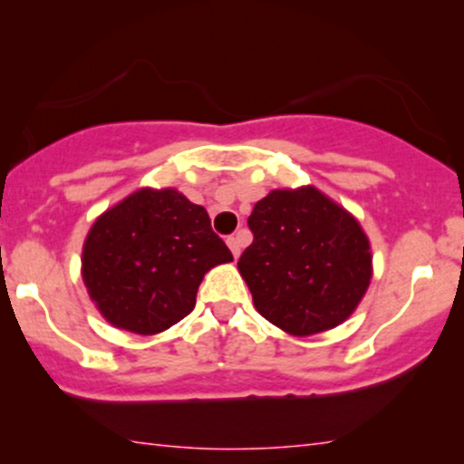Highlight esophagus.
<instances>
[{
	"label": "esophagus",
	"mask_w": 464,
	"mask_h": 464,
	"mask_svg": "<svg viewBox=\"0 0 464 464\" xmlns=\"http://www.w3.org/2000/svg\"><path fill=\"white\" fill-rule=\"evenodd\" d=\"M227 244H228V248H231V253H233V257H239V253H242V242H239V237L237 236H231V237H227Z\"/></svg>",
	"instance_id": "obj_1"
}]
</instances>
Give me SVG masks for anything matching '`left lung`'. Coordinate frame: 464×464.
<instances>
[{
  "mask_svg": "<svg viewBox=\"0 0 464 464\" xmlns=\"http://www.w3.org/2000/svg\"><path fill=\"white\" fill-rule=\"evenodd\" d=\"M253 244L239 275L266 321L292 335L334 329L371 284V244L360 222L312 185L273 189L248 218Z\"/></svg>",
  "mask_w": 464,
  "mask_h": 464,
  "instance_id": "left-lung-1",
  "label": "left lung"
}]
</instances>
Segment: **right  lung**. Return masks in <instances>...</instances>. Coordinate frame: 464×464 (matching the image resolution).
I'll return each instance as SVG.
<instances>
[{
  "mask_svg": "<svg viewBox=\"0 0 464 464\" xmlns=\"http://www.w3.org/2000/svg\"><path fill=\"white\" fill-rule=\"evenodd\" d=\"M233 262L205 207L177 189L143 188L93 222L82 281L113 327L152 335L194 310L202 276Z\"/></svg>",
  "mask_w": 464,
  "mask_h": 464,
  "instance_id": "add662e5",
  "label": "right lung"
}]
</instances>
